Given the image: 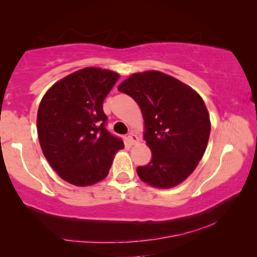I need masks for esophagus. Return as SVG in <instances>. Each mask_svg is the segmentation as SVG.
<instances>
[{"mask_svg": "<svg viewBox=\"0 0 257 257\" xmlns=\"http://www.w3.org/2000/svg\"><path fill=\"white\" fill-rule=\"evenodd\" d=\"M127 139H128V142L130 143V145H135V144H137V143H138V136L134 132H132L128 135Z\"/></svg>", "mask_w": 257, "mask_h": 257, "instance_id": "esophagus-1", "label": "esophagus"}]
</instances>
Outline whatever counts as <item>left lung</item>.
<instances>
[{
	"mask_svg": "<svg viewBox=\"0 0 257 257\" xmlns=\"http://www.w3.org/2000/svg\"><path fill=\"white\" fill-rule=\"evenodd\" d=\"M141 107L144 139L152 160L137 168L142 181L168 189L181 184L205 153L211 132L210 114L196 90L156 70L130 75L118 86Z\"/></svg>",
	"mask_w": 257,
	"mask_h": 257,
	"instance_id": "1",
	"label": "left lung"
}]
</instances>
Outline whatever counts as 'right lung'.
Returning a JSON list of instances; mask_svg holds the SVG:
<instances>
[{
    "label": "right lung",
    "instance_id": "add662e5",
    "mask_svg": "<svg viewBox=\"0 0 257 257\" xmlns=\"http://www.w3.org/2000/svg\"><path fill=\"white\" fill-rule=\"evenodd\" d=\"M119 73L87 67L56 81L43 96L37 133L43 154L69 184L92 186L108 175L124 145L105 129L103 102Z\"/></svg>",
    "mask_w": 257,
    "mask_h": 257
}]
</instances>
